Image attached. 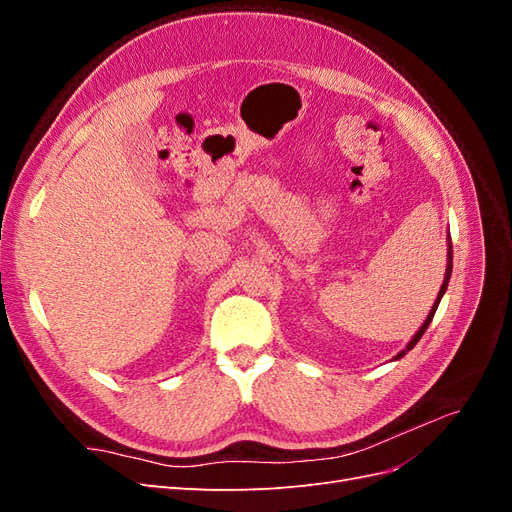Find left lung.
Masks as SVG:
<instances>
[{
    "label": "left lung",
    "instance_id": "obj_1",
    "mask_svg": "<svg viewBox=\"0 0 512 512\" xmlns=\"http://www.w3.org/2000/svg\"><path fill=\"white\" fill-rule=\"evenodd\" d=\"M446 243H448V247H446V273H444V282H442V286H440V292H438V299H436V303H433V307L429 309V316L425 318V322L421 324V329H418L416 333H414V337L410 339L408 342V346L401 350L393 361H397V359H401V356H404L408 350H412L416 344H418V339L423 337V333L427 331V327H429V322L433 320V314H436V309H438V305H440V299L444 297V292H446V288H448V280H451V273H453V243H451V232H448L446 235Z\"/></svg>",
    "mask_w": 512,
    "mask_h": 512
}]
</instances>
